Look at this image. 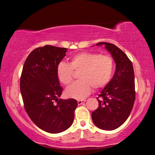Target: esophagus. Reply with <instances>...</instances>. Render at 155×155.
<instances>
[{"label": "esophagus", "mask_w": 155, "mask_h": 155, "mask_svg": "<svg viewBox=\"0 0 155 155\" xmlns=\"http://www.w3.org/2000/svg\"><path fill=\"white\" fill-rule=\"evenodd\" d=\"M86 101L85 100H81V101H78V105H81V104H82L83 103H84V102Z\"/></svg>", "instance_id": "obj_1"}]
</instances>
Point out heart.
I'll list each match as a JSON object with an SVG mask.
<instances>
[{"mask_svg": "<svg viewBox=\"0 0 155 155\" xmlns=\"http://www.w3.org/2000/svg\"><path fill=\"white\" fill-rule=\"evenodd\" d=\"M74 71H80V81L69 87L65 94L68 98L81 100L91 93L92 87L97 89L108 83L113 74L114 62L110 56L82 52L72 56L69 63L58 64V80L64 85H69L73 80Z\"/></svg>", "mask_w": 155, "mask_h": 155, "instance_id": "obj_1", "label": "heart"}]
</instances>
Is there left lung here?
Here are the masks:
<instances>
[{
	"mask_svg": "<svg viewBox=\"0 0 155 155\" xmlns=\"http://www.w3.org/2000/svg\"><path fill=\"white\" fill-rule=\"evenodd\" d=\"M116 63L114 76L98 98V107L92 113L95 126L105 130H114L121 126L133 109L135 99L134 73L133 64L124 52L113 44L101 42Z\"/></svg>",
	"mask_w": 155,
	"mask_h": 155,
	"instance_id": "8db88e82",
	"label": "left lung"
}]
</instances>
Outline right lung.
<instances>
[{"instance_id": "add662e5", "label": "right lung", "mask_w": 155, "mask_h": 155, "mask_svg": "<svg viewBox=\"0 0 155 155\" xmlns=\"http://www.w3.org/2000/svg\"><path fill=\"white\" fill-rule=\"evenodd\" d=\"M67 48L45 45L32 51L23 66L20 88L26 111L32 121L46 132L59 133L71 126L78 103L62 100L57 67Z\"/></svg>"}]
</instances>
